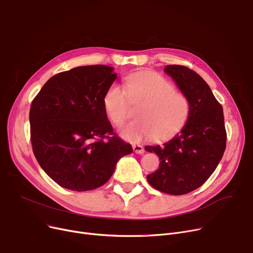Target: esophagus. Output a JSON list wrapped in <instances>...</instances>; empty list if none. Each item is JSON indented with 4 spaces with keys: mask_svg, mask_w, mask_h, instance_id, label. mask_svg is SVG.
<instances>
[{
    "mask_svg": "<svg viewBox=\"0 0 253 253\" xmlns=\"http://www.w3.org/2000/svg\"><path fill=\"white\" fill-rule=\"evenodd\" d=\"M133 151L138 155H141V154L144 153V149H143L142 145H140V144H134L133 145Z\"/></svg>",
    "mask_w": 253,
    "mask_h": 253,
    "instance_id": "1",
    "label": "esophagus"
}]
</instances>
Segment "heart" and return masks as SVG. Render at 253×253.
Here are the masks:
<instances>
[{"label": "heart", "mask_w": 253, "mask_h": 253, "mask_svg": "<svg viewBox=\"0 0 253 253\" xmlns=\"http://www.w3.org/2000/svg\"><path fill=\"white\" fill-rule=\"evenodd\" d=\"M104 109L112 122L120 127L128 118L130 104H140L135 121L121 131L124 139L138 143L154 136L166 139L175 135L188 123L192 105L189 97L175 91L171 82L159 74L135 73L124 79V90L110 86L103 98Z\"/></svg>", "instance_id": "b5f03b06"}]
</instances>
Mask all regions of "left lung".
Returning <instances> with one entry per match:
<instances>
[{
	"mask_svg": "<svg viewBox=\"0 0 253 253\" xmlns=\"http://www.w3.org/2000/svg\"><path fill=\"white\" fill-rule=\"evenodd\" d=\"M179 90L191 101L188 123L175 137L163 145H147L156 153L159 169L147 179L156 190L170 195H184L198 189L209 178L221 160L227 142L223 111L208 84L187 66L166 65Z\"/></svg>",
	"mask_w": 253,
	"mask_h": 253,
	"instance_id": "obj_1",
	"label": "left lung"
}]
</instances>
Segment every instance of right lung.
Wrapping results in <instances>:
<instances>
[{"label":"right lung","mask_w":253,"mask_h":253,"mask_svg":"<svg viewBox=\"0 0 253 253\" xmlns=\"http://www.w3.org/2000/svg\"><path fill=\"white\" fill-rule=\"evenodd\" d=\"M114 68L78 66L51 77L30 110L31 141L40 166L60 187L97 189L113 175L119 159L133 152L108 121L103 98Z\"/></svg>","instance_id":"add662e5"}]
</instances>
